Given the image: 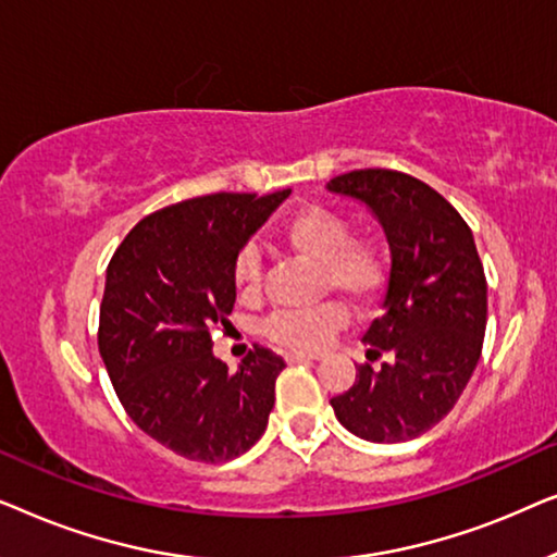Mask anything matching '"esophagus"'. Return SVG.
<instances>
[{
    "label": "esophagus",
    "instance_id": "esophagus-1",
    "mask_svg": "<svg viewBox=\"0 0 557 557\" xmlns=\"http://www.w3.org/2000/svg\"><path fill=\"white\" fill-rule=\"evenodd\" d=\"M314 360H319L317 355H307V352H288L286 355V362H314Z\"/></svg>",
    "mask_w": 557,
    "mask_h": 557
}]
</instances>
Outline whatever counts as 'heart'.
I'll use <instances>...</instances> for the list:
<instances>
[{"label": "heart", "instance_id": "obj_1", "mask_svg": "<svg viewBox=\"0 0 557 557\" xmlns=\"http://www.w3.org/2000/svg\"><path fill=\"white\" fill-rule=\"evenodd\" d=\"M278 240L296 256L322 269V292H337L349 307L368 311L380 301L387 284V261L375 240L352 238V223L339 210L322 202L296 208L278 227ZM261 256L253 246L233 258V286L243 299L261 292ZM347 322L339 304H324L311 311H278L265 322V337L299 352L326 345Z\"/></svg>", "mask_w": 557, "mask_h": 557}]
</instances>
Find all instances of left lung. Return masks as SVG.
I'll return each mask as SVG.
<instances>
[{"label": "left lung", "instance_id": "left-lung-1", "mask_svg": "<svg viewBox=\"0 0 557 557\" xmlns=\"http://www.w3.org/2000/svg\"><path fill=\"white\" fill-rule=\"evenodd\" d=\"M330 193L372 210L391 246L383 314L362 342L349 391L332 398L337 421L372 444L410 441L444 421L474 372L486 330V278L471 227L425 182L395 170H355Z\"/></svg>", "mask_w": 557, "mask_h": 557}]
</instances>
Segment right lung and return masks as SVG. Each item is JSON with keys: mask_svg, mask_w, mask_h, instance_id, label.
Returning <instances> with one entry per match:
<instances>
[{"mask_svg": "<svg viewBox=\"0 0 557 557\" xmlns=\"http://www.w3.org/2000/svg\"><path fill=\"white\" fill-rule=\"evenodd\" d=\"M292 189L215 193L139 220L106 269L98 352L139 429L189 461L246 454L269 425L278 355L253 347L238 370L212 355L231 324L233 258Z\"/></svg>", "mask_w": 557, "mask_h": 557, "instance_id": "add662e5", "label": "right lung"}]
</instances>
